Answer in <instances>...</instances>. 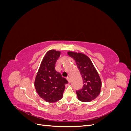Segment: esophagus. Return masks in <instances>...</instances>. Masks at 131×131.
Wrapping results in <instances>:
<instances>
[{"mask_svg":"<svg viewBox=\"0 0 131 131\" xmlns=\"http://www.w3.org/2000/svg\"><path fill=\"white\" fill-rule=\"evenodd\" d=\"M67 80H68V82H70L71 79H70V78L69 77H67Z\"/></svg>","mask_w":131,"mask_h":131,"instance_id":"obj_1","label":"esophagus"}]
</instances>
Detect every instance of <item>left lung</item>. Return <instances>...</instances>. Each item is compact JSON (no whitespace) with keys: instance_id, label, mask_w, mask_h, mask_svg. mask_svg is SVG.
Masks as SVG:
<instances>
[{"instance_id":"left-lung-1","label":"left lung","mask_w":131,"mask_h":131,"mask_svg":"<svg viewBox=\"0 0 131 131\" xmlns=\"http://www.w3.org/2000/svg\"><path fill=\"white\" fill-rule=\"evenodd\" d=\"M68 54L76 62L82 78V88L76 91L78 100L83 102L92 101L101 92L102 82L97 71L91 59L85 54L72 51H69Z\"/></svg>"}]
</instances>
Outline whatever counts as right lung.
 Segmentation results:
<instances>
[{
    "mask_svg": "<svg viewBox=\"0 0 131 131\" xmlns=\"http://www.w3.org/2000/svg\"><path fill=\"white\" fill-rule=\"evenodd\" d=\"M61 52L54 50L47 51L43 57L34 81L37 92L47 102H56L62 99L68 83L66 79L55 70V64Z\"/></svg>",
    "mask_w": 131,
    "mask_h": 131,
    "instance_id": "1",
    "label": "right lung"
}]
</instances>
